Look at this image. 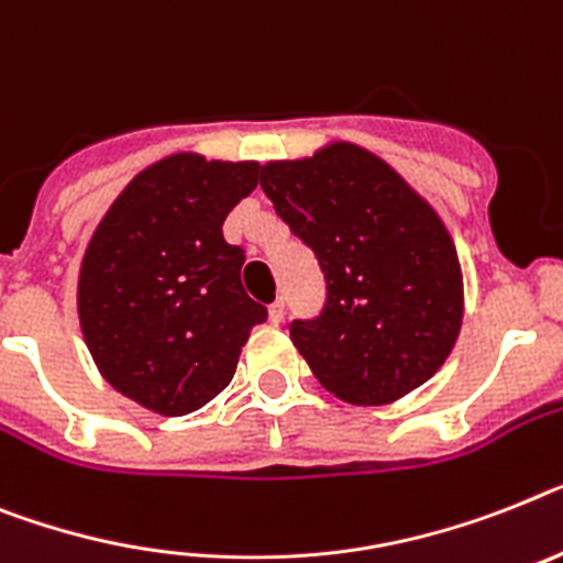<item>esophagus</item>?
<instances>
[{
	"mask_svg": "<svg viewBox=\"0 0 563 563\" xmlns=\"http://www.w3.org/2000/svg\"><path fill=\"white\" fill-rule=\"evenodd\" d=\"M283 318H286V306H283V300H274V303L268 306V323L280 325Z\"/></svg>",
	"mask_w": 563,
	"mask_h": 563,
	"instance_id": "34e87169",
	"label": "esophagus"
}]
</instances>
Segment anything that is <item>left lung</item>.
<instances>
[{
  "instance_id": "1",
  "label": "left lung",
  "mask_w": 563,
  "mask_h": 563,
  "mask_svg": "<svg viewBox=\"0 0 563 563\" xmlns=\"http://www.w3.org/2000/svg\"><path fill=\"white\" fill-rule=\"evenodd\" d=\"M260 188L323 268L320 318L291 323L320 384L352 406L427 384L464 323V274L441 214L386 159L343 140L272 159Z\"/></svg>"
}]
</instances>
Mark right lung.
I'll list each match as a JSON object with an SVG mask.
<instances>
[{"label": "right lung", "mask_w": 563, "mask_h": 563, "mask_svg": "<svg viewBox=\"0 0 563 563\" xmlns=\"http://www.w3.org/2000/svg\"><path fill=\"white\" fill-rule=\"evenodd\" d=\"M254 159L194 151L151 163L117 194L79 263L85 346L113 389L165 418L197 412L238 372L266 306L243 291L223 220L257 186Z\"/></svg>", "instance_id": "obj_1"}]
</instances>
